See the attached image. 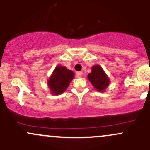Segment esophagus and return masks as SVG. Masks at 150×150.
<instances>
[{
	"mask_svg": "<svg viewBox=\"0 0 150 150\" xmlns=\"http://www.w3.org/2000/svg\"><path fill=\"white\" fill-rule=\"evenodd\" d=\"M82 74H83L82 71H80V72H76V76L78 77V78H80V77L82 76Z\"/></svg>",
	"mask_w": 150,
	"mask_h": 150,
	"instance_id": "esophagus-1",
	"label": "esophagus"
}]
</instances>
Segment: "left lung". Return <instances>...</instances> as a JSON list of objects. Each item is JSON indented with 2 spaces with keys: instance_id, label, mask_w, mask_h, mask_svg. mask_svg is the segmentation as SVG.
I'll return each instance as SVG.
<instances>
[{
  "instance_id": "obj_1",
  "label": "left lung",
  "mask_w": 150,
  "mask_h": 150,
  "mask_svg": "<svg viewBox=\"0 0 150 150\" xmlns=\"http://www.w3.org/2000/svg\"><path fill=\"white\" fill-rule=\"evenodd\" d=\"M88 78L98 91H104L110 83V80L99 65L92 67L91 72L88 74Z\"/></svg>"
}]
</instances>
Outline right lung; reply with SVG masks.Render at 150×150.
I'll return each instance as SVG.
<instances>
[{"mask_svg":"<svg viewBox=\"0 0 150 150\" xmlns=\"http://www.w3.org/2000/svg\"><path fill=\"white\" fill-rule=\"evenodd\" d=\"M73 78L74 73L72 71L69 70L65 67L57 66L48 82L53 94L63 93Z\"/></svg>","mask_w":150,"mask_h":150,"instance_id":"right-lung-1","label":"right lung"}]
</instances>
